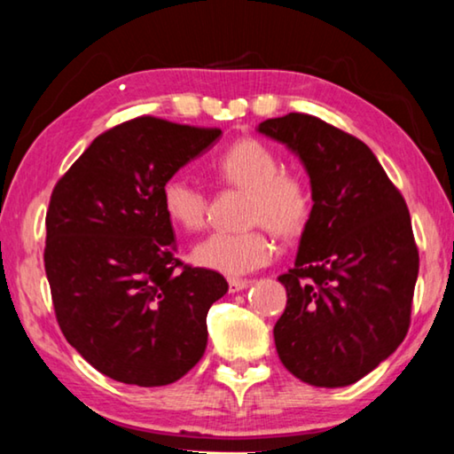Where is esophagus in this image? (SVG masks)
Masks as SVG:
<instances>
[{"label": "esophagus", "instance_id": "obj_1", "mask_svg": "<svg viewBox=\"0 0 454 454\" xmlns=\"http://www.w3.org/2000/svg\"><path fill=\"white\" fill-rule=\"evenodd\" d=\"M250 286L248 279H228V292L230 294H239L242 289H247Z\"/></svg>", "mask_w": 454, "mask_h": 454}]
</instances>
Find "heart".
<instances>
[{"label":"heart","instance_id":"obj_1","mask_svg":"<svg viewBox=\"0 0 454 454\" xmlns=\"http://www.w3.org/2000/svg\"><path fill=\"white\" fill-rule=\"evenodd\" d=\"M222 185L245 189L247 218L254 228L245 232H214L192 250L195 265L239 277L273 259L275 242L269 228L283 239L301 234L312 215V192L306 179L281 168V159L256 138H240L212 162ZM162 207L173 224L200 230L207 220V193L184 175H173L160 187Z\"/></svg>","mask_w":454,"mask_h":454}]
</instances>
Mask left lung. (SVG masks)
<instances>
[{"label": "left lung", "mask_w": 454, "mask_h": 454, "mask_svg": "<svg viewBox=\"0 0 454 454\" xmlns=\"http://www.w3.org/2000/svg\"><path fill=\"white\" fill-rule=\"evenodd\" d=\"M259 132L301 159L314 201L295 265L279 275L277 353L303 383L344 387L408 334L420 267L408 206L371 148L328 121L292 112Z\"/></svg>", "instance_id": "obj_1"}]
</instances>
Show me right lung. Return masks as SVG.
<instances>
[{
    "label": "right lung",
    "mask_w": 454,
    "mask_h": 454,
    "mask_svg": "<svg viewBox=\"0 0 454 454\" xmlns=\"http://www.w3.org/2000/svg\"><path fill=\"white\" fill-rule=\"evenodd\" d=\"M220 128L140 116L91 142L52 189L44 269L67 342L121 383H175L206 353L224 277L177 259L160 187Z\"/></svg>",
    "instance_id": "1"
}]
</instances>
